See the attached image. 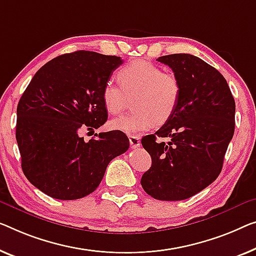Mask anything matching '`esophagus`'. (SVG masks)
<instances>
[{
	"label": "esophagus",
	"instance_id": "1",
	"mask_svg": "<svg viewBox=\"0 0 256 256\" xmlns=\"http://www.w3.org/2000/svg\"><path fill=\"white\" fill-rule=\"evenodd\" d=\"M128 140H130V146H131L132 150H136V148H138L140 146L139 136H128Z\"/></svg>",
	"mask_w": 256,
	"mask_h": 256
}]
</instances>
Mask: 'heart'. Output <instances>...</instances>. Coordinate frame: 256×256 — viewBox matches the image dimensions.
I'll use <instances>...</instances> for the list:
<instances>
[{
	"label": "heart",
	"mask_w": 256,
	"mask_h": 256,
	"mask_svg": "<svg viewBox=\"0 0 256 256\" xmlns=\"http://www.w3.org/2000/svg\"><path fill=\"white\" fill-rule=\"evenodd\" d=\"M117 78L122 88L112 82L102 90V101L106 112L118 115L133 98L134 112L110 122L109 126L128 134L150 130L155 122L163 124L174 115L182 94L178 77L172 72L144 60H136L120 68Z\"/></svg>",
	"instance_id": "heart-1"
}]
</instances>
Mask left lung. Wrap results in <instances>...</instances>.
Returning <instances> with one entry per match:
<instances>
[{"instance_id": "left-lung-1", "label": "left lung", "mask_w": 256, "mask_h": 256, "mask_svg": "<svg viewBox=\"0 0 256 256\" xmlns=\"http://www.w3.org/2000/svg\"><path fill=\"white\" fill-rule=\"evenodd\" d=\"M177 76L182 94L164 125L141 139L152 166L141 177L144 192L156 200L179 201L210 185L222 171L234 133L236 104L226 78L190 54L161 56ZM168 138V143L156 136Z\"/></svg>"}]
</instances>
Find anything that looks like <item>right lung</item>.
<instances>
[{
    "instance_id": "right-lung-1",
    "label": "right lung",
    "mask_w": 256,
    "mask_h": 256,
    "mask_svg": "<svg viewBox=\"0 0 256 256\" xmlns=\"http://www.w3.org/2000/svg\"><path fill=\"white\" fill-rule=\"evenodd\" d=\"M120 57L78 50L57 56L34 74L17 106L16 139L22 172L30 184L58 200L94 192L112 158L128 150L120 131H79L106 123L102 90Z\"/></svg>"
}]
</instances>
